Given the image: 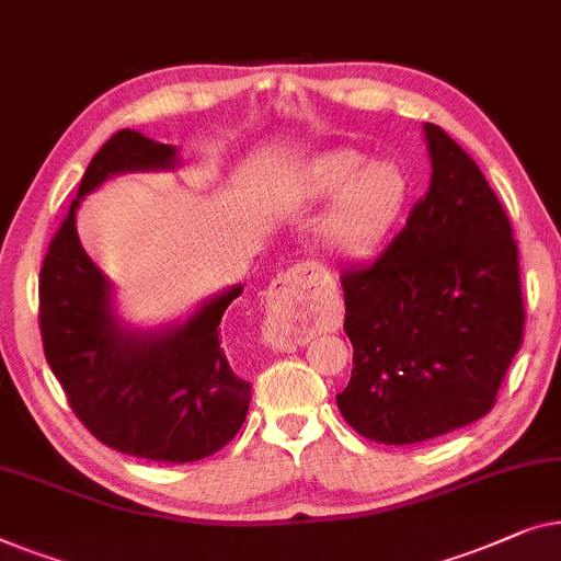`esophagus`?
<instances>
[{
  "label": "esophagus",
  "mask_w": 561,
  "mask_h": 561,
  "mask_svg": "<svg viewBox=\"0 0 561 561\" xmlns=\"http://www.w3.org/2000/svg\"><path fill=\"white\" fill-rule=\"evenodd\" d=\"M312 284V270L307 264H295L287 272L274 277L266 289V325L264 337L274 348H289L291 341H299L297 322L302 320V302L307 287Z\"/></svg>",
  "instance_id": "obj_1"
}]
</instances>
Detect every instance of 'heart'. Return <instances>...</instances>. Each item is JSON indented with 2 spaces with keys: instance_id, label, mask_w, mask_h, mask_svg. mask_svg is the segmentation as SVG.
<instances>
[{
  "instance_id": "1",
  "label": "heart",
  "mask_w": 561,
  "mask_h": 561,
  "mask_svg": "<svg viewBox=\"0 0 561 561\" xmlns=\"http://www.w3.org/2000/svg\"><path fill=\"white\" fill-rule=\"evenodd\" d=\"M295 198L328 201L314 224L322 249L343 259L374 251L397 224L407 201V178L389 160H368L351 147L320 152L299 168Z\"/></svg>"
}]
</instances>
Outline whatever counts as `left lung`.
Segmentation results:
<instances>
[{
  "label": "left lung",
  "mask_w": 561,
  "mask_h": 561,
  "mask_svg": "<svg viewBox=\"0 0 561 561\" xmlns=\"http://www.w3.org/2000/svg\"><path fill=\"white\" fill-rule=\"evenodd\" d=\"M430 191L381 256L341 274L351 381L337 409L358 435L414 445L491 412L524 335L518 249L470 154L424 124Z\"/></svg>",
  "instance_id": "obj_1"
}]
</instances>
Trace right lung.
Returning <instances> with one entry per match:
<instances>
[{
	"instance_id": "add662e5",
	"label": "right lung",
	"mask_w": 561,
	"mask_h": 561,
	"mask_svg": "<svg viewBox=\"0 0 561 561\" xmlns=\"http://www.w3.org/2000/svg\"><path fill=\"white\" fill-rule=\"evenodd\" d=\"M178 164V147L134 129L99 149L43 262L41 333L55 378L93 437L124 455L180 465L218 453L247 420L251 383L233 374L220 345V320L243 284L203 299L185 320L131 328L76 231L78 205L108 178Z\"/></svg>"
}]
</instances>
